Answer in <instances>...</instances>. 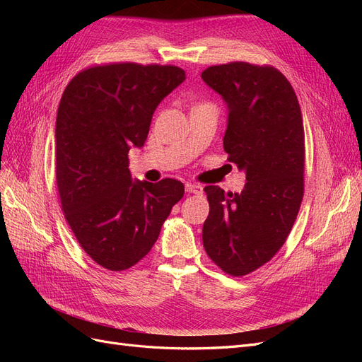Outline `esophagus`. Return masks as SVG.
<instances>
[{"mask_svg": "<svg viewBox=\"0 0 362 362\" xmlns=\"http://www.w3.org/2000/svg\"><path fill=\"white\" fill-rule=\"evenodd\" d=\"M185 192L193 193V194H201L202 193V185L194 184V182H187V184H185Z\"/></svg>", "mask_w": 362, "mask_h": 362, "instance_id": "34e87169", "label": "esophagus"}]
</instances>
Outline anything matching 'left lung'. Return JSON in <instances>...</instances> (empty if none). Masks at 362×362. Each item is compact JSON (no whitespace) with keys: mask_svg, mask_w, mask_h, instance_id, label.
<instances>
[{"mask_svg":"<svg viewBox=\"0 0 362 362\" xmlns=\"http://www.w3.org/2000/svg\"><path fill=\"white\" fill-rule=\"evenodd\" d=\"M201 76L228 104L223 149L247 181L242 193L204 189L210 213L202 242L216 266L245 276L276 255L298 217L305 190L302 112L286 75L270 64L231 62Z\"/></svg>","mask_w":362,"mask_h":362,"instance_id":"8db88e82","label":"left lung"}]
</instances>
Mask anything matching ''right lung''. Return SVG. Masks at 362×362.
Returning <instances> with one entry per match:
<instances>
[{
	"instance_id": "right-lung-1",
	"label": "right lung",
	"mask_w": 362,
	"mask_h": 362,
	"mask_svg": "<svg viewBox=\"0 0 362 362\" xmlns=\"http://www.w3.org/2000/svg\"><path fill=\"white\" fill-rule=\"evenodd\" d=\"M185 80L173 64H95L64 89L56 120L62 211L96 264L122 272L145 258L184 184L131 181L129 148H141L157 105Z\"/></svg>"
}]
</instances>
